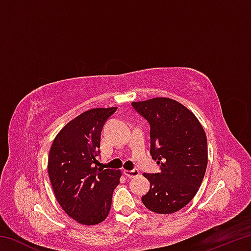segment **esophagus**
<instances>
[{
  "label": "esophagus",
  "mask_w": 251,
  "mask_h": 251,
  "mask_svg": "<svg viewBox=\"0 0 251 251\" xmlns=\"http://www.w3.org/2000/svg\"><path fill=\"white\" fill-rule=\"evenodd\" d=\"M124 174L129 178H133L139 175V171L138 169H131V171H124Z\"/></svg>",
  "instance_id": "1"
}]
</instances>
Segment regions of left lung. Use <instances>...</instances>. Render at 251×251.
I'll list each match as a JSON object with an SVG mask.
<instances>
[{"label":"left lung","instance_id":"obj_1","mask_svg":"<svg viewBox=\"0 0 251 251\" xmlns=\"http://www.w3.org/2000/svg\"><path fill=\"white\" fill-rule=\"evenodd\" d=\"M151 127V155L159 173L144 174L151 188L142 201L157 214H173L194 198L205 176L207 138L196 116L178 101L156 99L133 101Z\"/></svg>","mask_w":251,"mask_h":251}]
</instances>
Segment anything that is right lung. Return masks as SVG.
I'll list each match as a JSON object with an SVG mask.
<instances>
[{"label":"right lung","instance_id":"obj_1","mask_svg":"<svg viewBox=\"0 0 251 251\" xmlns=\"http://www.w3.org/2000/svg\"><path fill=\"white\" fill-rule=\"evenodd\" d=\"M116 107L94 108L71 121L55 137L49 176L55 197L67 215L83 225L108 216L121 171L99 167L100 134Z\"/></svg>","mask_w":251,"mask_h":251}]
</instances>
